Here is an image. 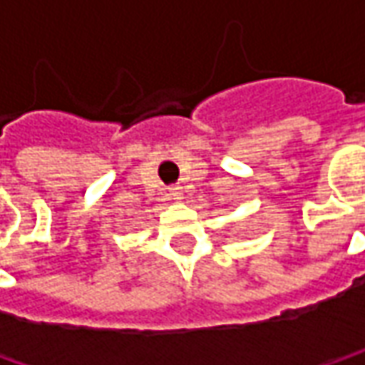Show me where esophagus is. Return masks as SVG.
I'll return each instance as SVG.
<instances>
[{"label":"esophagus","mask_w":365,"mask_h":365,"mask_svg":"<svg viewBox=\"0 0 365 365\" xmlns=\"http://www.w3.org/2000/svg\"><path fill=\"white\" fill-rule=\"evenodd\" d=\"M170 197H173V199H180V197H182L180 187H170Z\"/></svg>","instance_id":"esophagus-1"}]
</instances>
